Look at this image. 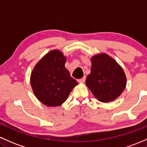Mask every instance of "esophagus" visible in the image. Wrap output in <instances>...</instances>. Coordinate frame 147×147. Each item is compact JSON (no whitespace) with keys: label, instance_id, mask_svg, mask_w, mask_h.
Returning a JSON list of instances; mask_svg holds the SVG:
<instances>
[{"label":"esophagus","instance_id":"1","mask_svg":"<svg viewBox=\"0 0 147 147\" xmlns=\"http://www.w3.org/2000/svg\"><path fill=\"white\" fill-rule=\"evenodd\" d=\"M85 80H86V77H82V79H77V81H78V82H79V83H84V82H85Z\"/></svg>","mask_w":147,"mask_h":147}]
</instances>
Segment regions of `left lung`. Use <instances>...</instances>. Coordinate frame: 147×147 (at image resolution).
Wrapping results in <instances>:
<instances>
[{
    "label": "left lung",
    "mask_w": 147,
    "mask_h": 147,
    "mask_svg": "<svg viewBox=\"0 0 147 147\" xmlns=\"http://www.w3.org/2000/svg\"><path fill=\"white\" fill-rule=\"evenodd\" d=\"M91 63L90 74L86 80L88 88L100 102L115 100L126 87V77L122 68L104 53L92 57Z\"/></svg>",
    "instance_id": "obj_1"
}]
</instances>
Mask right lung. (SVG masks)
Listing matches in <instances>:
<instances>
[{
    "label": "right lung",
    "mask_w": 147,
    "mask_h": 147,
    "mask_svg": "<svg viewBox=\"0 0 147 147\" xmlns=\"http://www.w3.org/2000/svg\"><path fill=\"white\" fill-rule=\"evenodd\" d=\"M65 61L61 52L52 50L37 63L32 72L30 83L34 94L45 106L61 105L78 84L65 68Z\"/></svg>",
    "instance_id": "right-lung-1"
}]
</instances>
